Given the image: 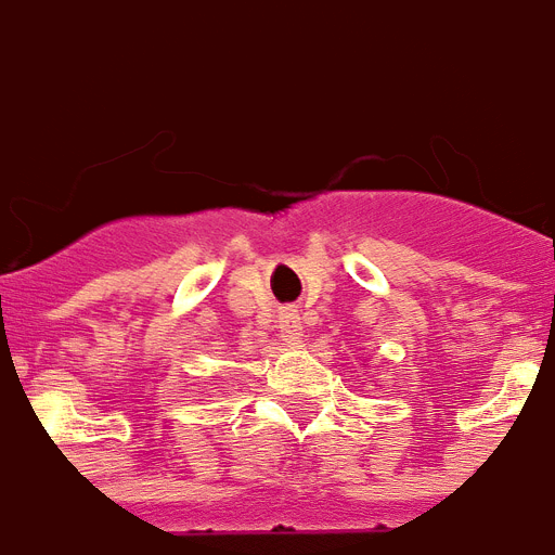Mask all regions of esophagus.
I'll use <instances>...</instances> for the list:
<instances>
[{"label":"esophagus","mask_w":555,"mask_h":555,"mask_svg":"<svg viewBox=\"0 0 555 555\" xmlns=\"http://www.w3.org/2000/svg\"><path fill=\"white\" fill-rule=\"evenodd\" d=\"M278 330H281V338L286 344H298L304 338V318L295 309H289V312L281 314V326Z\"/></svg>","instance_id":"1"}]
</instances>
